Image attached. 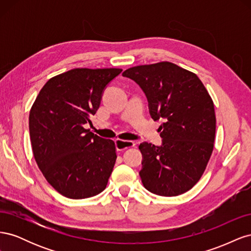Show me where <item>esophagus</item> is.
Returning a JSON list of instances; mask_svg holds the SVG:
<instances>
[{
	"mask_svg": "<svg viewBox=\"0 0 251 251\" xmlns=\"http://www.w3.org/2000/svg\"><path fill=\"white\" fill-rule=\"evenodd\" d=\"M135 146L134 141L130 140H121V139H116L115 140V147L117 151H124L128 148H133Z\"/></svg>",
	"mask_w": 251,
	"mask_h": 251,
	"instance_id": "34e87169",
	"label": "esophagus"
}]
</instances>
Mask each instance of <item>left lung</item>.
<instances>
[{
	"label": "left lung",
	"mask_w": 251,
	"mask_h": 251,
	"mask_svg": "<svg viewBox=\"0 0 251 251\" xmlns=\"http://www.w3.org/2000/svg\"><path fill=\"white\" fill-rule=\"evenodd\" d=\"M123 76L141 88L150 115L162 119L161 146L142 142L143 186L158 196L189 191L201 178L212 153L216 134L214 102L193 72L169 62L130 68Z\"/></svg>",
	"instance_id": "8db88e82"
}]
</instances>
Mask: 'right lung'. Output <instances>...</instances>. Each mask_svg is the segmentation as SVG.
Masks as SVG:
<instances>
[{
    "mask_svg": "<svg viewBox=\"0 0 251 251\" xmlns=\"http://www.w3.org/2000/svg\"><path fill=\"white\" fill-rule=\"evenodd\" d=\"M121 69H72L49 79L29 114L33 155L45 178L70 199H86L108 184L116 149L113 140L83 127L103 91Z\"/></svg>",
    "mask_w": 251,
    "mask_h": 251,
    "instance_id": "obj_1",
    "label": "right lung"
}]
</instances>
